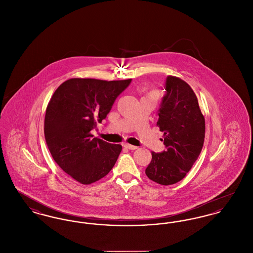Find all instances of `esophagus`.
Returning a JSON list of instances; mask_svg holds the SVG:
<instances>
[{"instance_id":"34e87169","label":"esophagus","mask_w":253,"mask_h":253,"mask_svg":"<svg viewBox=\"0 0 253 253\" xmlns=\"http://www.w3.org/2000/svg\"><path fill=\"white\" fill-rule=\"evenodd\" d=\"M124 148H126V149H128V150H135V149H137V147L136 146H133V145L131 144H124Z\"/></svg>"}]
</instances>
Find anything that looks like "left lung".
<instances>
[{
	"instance_id": "8db88e82",
	"label": "left lung",
	"mask_w": 253,
	"mask_h": 253,
	"mask_svg": "<svg viewBox=\"0 0 253 253\" xmlns=\"http://www.w3.org/2000/svg\"><path fill=\"white\" fill-rule=\"evenodd\" d=\"M166 93L157 110L159 130L164 132L165 150L152 153L146 175L160 185L182 180L199 157L204 144L205 119L191 86L169 76Z\"/></svg>"
}]
</instances>
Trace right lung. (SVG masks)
Returning a JSON list of instances; mask_svg holds the SVG:
<instances>
[{
    "instance_id": "1",
    "label": "right lung",
    "mask_w": 253,
    "mask_h": 253,
    "mask_svg": "<svg viewBox=\"0 0 253 253\" xmlns=\"http://www.w3.org/2000/svg\"><path fill=\"white\" fill-rule=\"evenodd\" d=\"M132 79L106 82L71 79L55 91L44 119V137L56 163L75 180L89 185L116 164L122 147L93 137L117 97Z\"/></svg>"
}]
</instances>
